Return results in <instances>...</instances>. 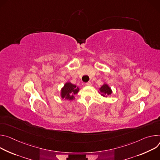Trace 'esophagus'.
Wrapping results in <instances>:
<instances>
[{
	"mask_svg": "<svg viewBox=\"0 0 160 160\" xmlns=\"http://www.w3.org/2000/svg\"><path fill=\"white\" fill-rule=\"evenodd\" d=\"M86 86H91V85H92V82H91L90 81L86 83Z\"/></svg>",
	"mask_w": 160,
	"mask_h": 160,
	"instance_id": "1",
	"label": "esophagus"
}]
</instances>
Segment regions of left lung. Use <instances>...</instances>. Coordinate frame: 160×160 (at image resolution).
I'll return each instance as SVG.
<instances>
[{
	"label": "left lung",
	"mask_w": 160,
	"mask_h": 160,
	"mask_svg": "<svg viewBox=\"0 0 160 160\" xmlns=\"http://www.w3.org/2000/svg\"><path fill=\"white\" fill-rule=\"evenodd\" d=\"M99 90H100V93H101V95L104 97H107L108 95H111L112 92L111 88L107 84H103L99 89Z\"/></svg>",
	"instance_id": "obj_1"
}]
</instances>
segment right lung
<instances>
[{
  "label": "right lung",
  "instance_id": "right-lung-1",
  "mask_svg": "<svg viewBox=\"0 0 160 160\" xmlns=\"http://www.w3.org/2000/svg\"><path fill=\"white\" fill-rule=\"evenodd\" d=\"M79 91V88L70 82H66L61 90V97L67 100H72L74 99V95Z\"/></svg>",
  "mask_w": 160,
  "mask_h": 160
}]
</instances>
